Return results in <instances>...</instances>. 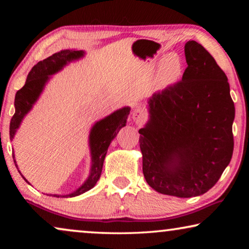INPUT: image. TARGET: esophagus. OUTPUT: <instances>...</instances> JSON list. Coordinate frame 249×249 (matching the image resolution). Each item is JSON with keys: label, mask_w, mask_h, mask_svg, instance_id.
I'll return each instance as SVG.
<instances>
[{"label": "esophagus", "mask_w": 249, "mask_h": 249, "mask_svg": "<svg viewBox=\"0 0 249 249\" xmlns=\"http://www.w3.org/2000/svg\"><path fill=\"white\" fill-rule=\"evenodd\" d=\"M132 116H133V120L136 122L137 124H142V122H145L147 115H146V112H145L144 108L141 107H137L134 108Z\"/></svg>", "instance_id": "34e87169"}]
</instances>
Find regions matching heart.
I'll return each instance as SVG.
<instances>
[{"label":"heart","mask_w":249,"mask_h":249,"mask_svg":"<svg viewBox=\"0 0 249 249\" xmlns=\"http://www.w3.org/2000/svg\"><path fill=\"white\" fill-rule=\"evenodd\" d=\"M181 69H182V65H181L179 57L176 56V54H169L161 64L160 78L166 83L174 82L179 78Z\"/></svg>","instance_id":"obj_1"}]
</instances>
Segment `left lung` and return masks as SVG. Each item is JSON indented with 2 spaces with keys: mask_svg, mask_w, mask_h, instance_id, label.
I'll return each mask as SVG.
<instances>
[{
  "mask_svg": "<svg viewBox=\"0 0 249 249\" xmlns=\"http://www.w3.org/2000/svg\"><path fill=\"white\" fill-rule=\"evenodd\" d=\"M182 80L149 99L140 129L142 174L159 193L191 197L221 178L234 149V102L227 77L201 44L184 46Z\"/></svg>",
  "mask_w": 249,
  "mask_h": 249,
  "instance_id": "obj_1",
  "label": "left lung"
}]
</instances>
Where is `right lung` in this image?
<instances>
[{
    "instance_id": "right-lung-1",
    "label": "right lung",
    "mask_w": 249,
    "mask_h": 249,
    "mask_svg": "<svg viewBox=\"0 0 249 249\" xmlns=\"http://www.w3.org/2000/svg\"><path fill=\"white\" fill-rule=\"evenodd\" d=\"M82 56L83 52H81V50H61V52L53 53V56L48 57L47 59H44L43 61H39L38 64L33 67L27 75L26 82H25L24 87L16 92L15 113L13 117H12L10 123L11 140L14 137L16 129L18 128L20 122H22L25 114L32 108L33 104L35 103V101L37 99H38L39 94L44 89L45 83L47 82L48 75L56 73L57 71L60 70L65 65H67V62L73 60V59H78ZM129 111V107L121 108L109 116L105 117L104 120L98 122V123L93 126V128H92L90 134L92 168L89 178H88L86 182L82 184V187H80L78 190H75L73 193H70V195L67 196L53 195V196H75L90 190L91 188L94 187L101 177L104 158L105 155H107L108 146L111 144V142L114 140V137L116 136L117 133H119V130L126 125V121H127ZM14 162L15 166L18 167L15 160Z\"/></svg>"
}]
</instances>
